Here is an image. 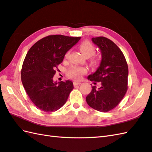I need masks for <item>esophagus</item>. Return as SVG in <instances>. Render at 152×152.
I'll use <instances>...</instances> for the list:
<instances>
[{
	"label": "esophagus",
	"instance_id": "34e87169",
	"mask_svg": "<svg viewBox=\"0 0 152 152\" xmlns=\"http://www.w3.org/2000/svg\"><path fill=\"white\" fill-rule=\"evenodd\" d=\"M73 83H74V86H78V85H80V84H81V82L74 81V82H73Z\"/></svg>",
	"mask_w": 152,
	"mask_h": 152
}]
</instances>
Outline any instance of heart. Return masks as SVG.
<instances>
[{"label": "heart", "mask_w": 152, "mask_h": 152, "mask_svg": "<svg viewBox=\"0 0 152 152\" xmlns=\"http://www.w3.org/2000/svg\"><path fill=\"white\" fill-rule=\"evenodd\" d=\"M80 50L81 52L86 57H90L95 54L96 51V48L91 42L89 40H85L80 44ZM69 51L66 53L65 58L69 56ZM86 72V69L84 67L73 66L70 67L67 72V75L70 78L74 80H80L83 75Z\"/></svg>", "instance_id": "1"}]
</instances>
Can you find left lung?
Returning <instances> with one entry per match:
<instances>
[{
    "mask_svg": "<svg viewBox=\"0 0 152 152\" xmlns=\"http://www.w3.org/2000/svg\"><path fill=\"white\" fill-rule=\"evenodd\" d=\"M102 53L100 66L88 76L90 81L100 82L101 88L92 87L86 102L102 112L114 109L124 98L128 88V65L124 53L114 42L104 37L92 38Z\"/></svg>",
    "mask_w": 152,
    "mask_h": 152,
    "instance_id": "8db88e82",
    "label": "left lung"
}]
</instances>
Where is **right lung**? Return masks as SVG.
Returning a JSON list of instances; mask_svg holds the SVG:
<instances>
[{"label":"right lung","mask_w":152,"mask_h":152,"mask_svg":"<svg viewBox=\"0 0 152 152\" xmlns=\"http://www.w3.org/2000/svg\"><path fill=\"white\" fill-rule=\"evenodd\" d=\"M80 38L50 35L37 42L25 56L21 72L23 86L33 104L42 111L61 108L73 89L70 80L53 82V77L64 55Z\"/></svg>","instance_id":"obj_1"}]
</instances>
